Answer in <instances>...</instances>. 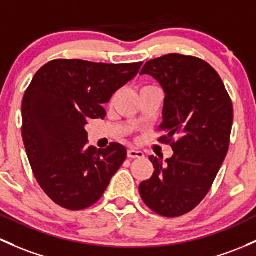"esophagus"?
I'll return each mask as SVG.
<instances>
[{"label": "esophagus", "mask_w": 256, "mask_h": 256, "mask_svg": "<svg viewBox=\"0 0 256 256\" xmlns=\"http://www.w3.org/2000/svg\"><path fill=\"white\" fill-rule=\"evenodd\" d=\"M128 158H144V153L141 152V150H128Z\"/></svg>", "instance_id": "obj_1"}]
</instances>
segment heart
I'll return each instance as SVG.
<instances>
[{
  "label": "heart",
  "mask_w": 256,
  "mask_h": 256,
  "mask_svg": "<svg viewBox=\"0 0 256 256\" xmlns=\"http://www.w3.org/2000/svg\"><path fill=\"white\" fill-rule=\"evenodd\" d=\"M144 88H146V87H144Z\"/></svg>",
  "instance_id": "1"
}]
</instances>
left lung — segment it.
<instances>
[{"mask_svg":"<svg viewBox=\"0 0 256 256\" xmlns=\"http://www.w3.org/2000/svg\"><path fill=\"white\" fill-rule=\"evenodd\" d=\"M140 74H150L163 88L160 130L174 152L166 163L150 156L154 172L140 184V194L156 214L182 216L204 200L227 156L232 100L214 67L192 56L164 55L146 62Z\"/></svg>","mask_w":256,"mask_h":256,"instance_id":"obj_1","label":"left lung"}]
</instances>
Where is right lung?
<instances>
[{"instance_id":"1","label":"right lung","mask_w":256,"mask_h":256,"mask_svg":"<svg viewBox=\"0 0 256 256\" xmlns=\"http://www.w3.org/2000/svg\"><path fill=\"white\" fill-rule=\"evenodd\" d=\"M141 66L60 58L32 80L22 102V136L36 182L58 205L72 211L92 206L126 160L116 142L104 150L88 146L84 126L106 118L103 104Z\"/></svg>"}]
</instances>
